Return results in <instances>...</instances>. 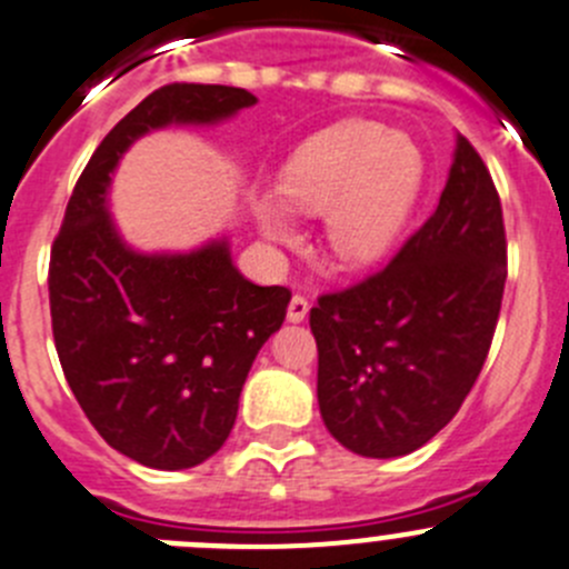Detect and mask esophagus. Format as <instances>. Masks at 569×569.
<instances>
[{
  "instance_id": "obj_1",
  "label": "esophagus",
  "mask_w": 569,
  "mask_h": 569,
  "mask_svg": "<svg viewBox=\"0 0 569 569\" xmlns=\"http://www.w3.org/2000/svg\"><path fill=\"white\" fill-rule=\"evenodd\" d=\"M307 312H310V301H307L305 296H293L288 305V321L301 323L307 318Z\"/></svg>"
}]
</instances>
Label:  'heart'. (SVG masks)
<instances>
[{"instance_id":"heart-1","label":"heart","mask_w":569,"mask_h":569,"mask_svg":"<svg viewBox=\"0 0 569 569\" xmlns=\"http://www.w3.org/2000/svg\"><path fill=\"white\" fill-rule=\"evenodd\" d=\"M421 153L377 122H340L307 139L279 176V194H259L253 214L268 240H293L290 210L323 214V240L340 264L380 259L402 231L421 187Z\"/></svg>"}]
</instances>
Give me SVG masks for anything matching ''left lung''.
Instances as JSON below:
<instances>
[{
    "instance_id": "obj_1",
    "label": "left lung",
    "mask_w": 569,
    "mask_h": 569,
    "mask_svg": "<svg viewBox=\"0 0 569 569\" xmlns=\"http://www.w3.org/2000/svg\"><path fill=\"white\" fill-rule=\"evenodd\" d=\"M506 276L500 194L458 137L427 223L380 273L310 310L318 408L346 450L399 458L450 425L489 355Z\"/></svg>"
}]
</instances>
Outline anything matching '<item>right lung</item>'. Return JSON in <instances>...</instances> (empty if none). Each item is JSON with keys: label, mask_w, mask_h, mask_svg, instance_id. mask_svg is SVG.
<instances>
[{"label": "right lung", "mask_w": 569, "mask_h": 569, "mask_svg": "<svg viewBox=\"0 0 569 569\" xmlns=\"http://www.w3.org/2000/svg\"><path fill=\"white\" fill-rule=\"evenodd\" d=\"M253 102L234 86L156 89L94 150L52 242L50 312L63 375L94 430L142 467L176 472L223 447L290 290L248 281L229 240L189 253L133 251L108 214L111 176L144 133L214 126Z\"/></svg>", "instance_id": "1"}]
</instances>
